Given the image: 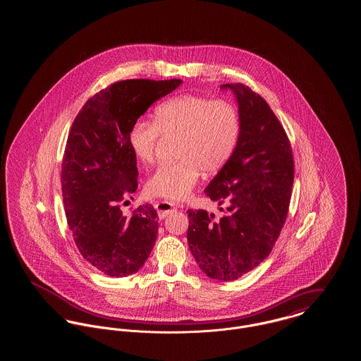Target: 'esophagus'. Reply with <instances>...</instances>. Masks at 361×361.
<instances>
[{"mask_svg":"<svg viewBox=\"0 0 361 361\" xmlns=\"http://www.w3.org/2000/svg\"><path fill=\"white\" fill-rule=\"evenodd\" d=\"M154 207L157 212H158V216L161 219L166 218L168 215H171L176 211V207L173 206L172 203H169V202H158Z\"/></svg>","mask_w":361,"mask_h":361,"instance_id":"1","label":"esophagus"}]
</instances>
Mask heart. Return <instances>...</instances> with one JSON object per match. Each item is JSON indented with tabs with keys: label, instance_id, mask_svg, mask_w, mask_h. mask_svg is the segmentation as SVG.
<instances>
[{
	"label": "heart",
	"instance_id": "1",
	"mask_svg": "<svg viewBox=\"0 0 361 361\" xmlns=\"http://www.w3.org/2000/svg\"><path fill=\"white\" fill-rule=\"evenodd\" d=\"M240 135L237 105L226 99L180 94L159 104L154 123L137 121L131 126L128 146L142 164L153 162L159 137H177L174 162L159 165L149 177L152 196L183 200L196 185L200 172H219L234 153Z\"/></svg>",
	"mask_w": 361,
	"mask_h": 361
}]
</instances>
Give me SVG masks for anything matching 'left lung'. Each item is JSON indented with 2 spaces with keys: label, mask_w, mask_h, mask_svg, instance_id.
Returning a JSON list of instances; mask_svg holds the SVG:
<instances>
[{
  "label": "left lung",
  "mask_w": 361,
  "mask_h": 361,
  "mask_svg": "<svg viewBox=\"0 0 361 361\" xmlns=\"http://www.w3.org/2000/svg\"><path fill=\"white\" fill-rule=\"evenodd\" d=\"M237 97L240 135L227 164L206 195L224 216L188 209L189 249L211 279L233 281L269 256L286 224L293 155L286 130L268 103L243 84H224Z\"/></svg>",
  "instance_id": "obj_1"
}]
</instances>
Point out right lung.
Segmentation results:
<instances>
[{"instance_id":"1","label":"right lung","mask_w":361,"mask_h":361,"mask_svg":"<svg viewBox=\"0 0 361 361\" xmlns=\"http://www.w3.org/2000/svg\"><path fill=\"white\" fill-rule=\"evenodd\" d=\"M181 80H126L90 97L71 124L62 161V196L73 240L86 261L112 277L137 274L158 233L152 204L123 214L137 188L127 135L147 108Z\"/></svg>"}]
</instances>
